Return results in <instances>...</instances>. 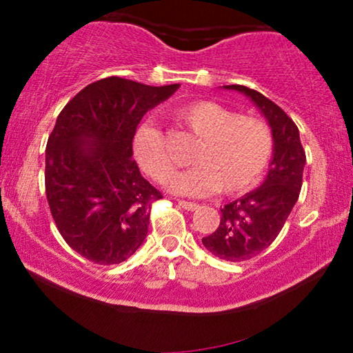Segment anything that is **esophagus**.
Instances as JSON below:
<instances>
[{
  "label": "esophagus",
  "instance_id": "esophagus-1",
  "mask_svg": "<svg viewBox=\"0 0 353 353\" xmlns=\"http://www.w3.org/2000/svg\"><path fill=\"white\" fill-rule=\"evenodd\" d=\"M178 205L183 207V209H186V210H196L197 207H199V204H196V202H188V201H183V199L178 201Z\"/></svg>",
  "mask_w": 353,
  "mask_h": 353
}]
</instances>
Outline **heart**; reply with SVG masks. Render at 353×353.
Segmentation results:
<instances>
[{
	"label": "heart",
	"instance_id": "heart-1",
	"mask_svg": "<svg viewBox=\"0 0 353 353\" xmlns=\"http://www.w3.org/2000/svg\"><path fill=\"white\" fill-rule=\"evenodd\" d=\"M178 122L201 139L191 161L196 167L178 173L168 188L178 194L207 196L221 191L241 194L262 180L272 161L274 139L265 120L239 115L214 101H192L175 110ZM134 157L143 172L157 183H167L175 165L163 134L149 125L138 128Z\"/></svg>",
	"mask_w": 353,
	"mask_h": 353
}]
</instances>
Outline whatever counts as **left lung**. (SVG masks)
<instances>
[{
	"label": "left lung",
	"instance_id": "obj_1",
	"mask_svg": "<svg viewBox=\"0 0 353 353\" xmlns=\"http://www.w3.org/2000/svg\"><path fill=\"white\" fill-rule=\"evenodd\" d=\"M226 88L248 94L262 109L274 139L273 161L263 185L226 204L221 209L219 228L202 238V244L215 257L244 262L267 249L286 223L301 194L305 151L297 125L279 105L244 85Z\"/></svg>",
	"mask_w": 353,
	"mask_h": 353
}]
</instances>
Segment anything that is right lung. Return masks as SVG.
I'll list each match as a JSON object with an SVG mask.
<instances>
[{"label":"right lung","mask_w":353,"mask_h":353,"mask_svg":"<svg viewBox=\"0 0 353 353\" xmlns=\"http://www.w3.org/2000/svg\"><path fill=\"white\" fill-rule=\"evenodd\" d=\"M178 88L108 77L57 115L46 144V199L62 238L90 262H123L146 238L162 192L132 159L133 138L143 115Z\"/></svg>","instance_id":"obj_1"}]
</instances>
